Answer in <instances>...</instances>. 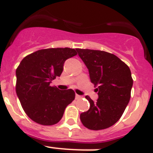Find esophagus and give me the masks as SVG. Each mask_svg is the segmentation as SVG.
I'll list each match as a JSON object with an SVG mask.
<instances>
[{
  "mask_svg": "<svg viewBox=\"0 0 153 153\" xmlns=\"http://www.w3.org/2000/svg\"><path fill=\"white\" fill-rule=\"evenodd\" d=\"M82 96L81 95H79V94H76V99H79V98H81Z\"/></svg>",
  "mask_w": 153,
  "mask_h": 153,
  "instance_id": "obj_1",
  "label": "esophagus"
}]
</instances>
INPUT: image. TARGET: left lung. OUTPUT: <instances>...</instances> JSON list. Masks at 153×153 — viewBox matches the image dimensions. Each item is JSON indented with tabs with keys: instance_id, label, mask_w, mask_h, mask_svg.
<instances>
[{
	"instance_id": "obj_1",
	"label": "left lung",
	"mask_w": 153,
	"mask_h": 153,
	"mask_svg": "<svg viewBox=\"0 0 153 153\" xmlns=\"http://www.w3.org/2000/svg\"><path fill=\"white\" fill-rule=\"evenodd\" d=\"M76 51L88 69L98 94L96 102L85 97L90 108L80 114V120L88 129H106L119 120L129 103L133 86L130 68L106 51L79 48Z\"/></svg>"
}]
</instances>
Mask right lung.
Returning a JSON list of instances; mask_svg holds the SVG:
<instances>
[{
	"label": "right lung",
	"instance_id": "1",
	"mask_svg": "<svg viewBox=\"0 0 153 153\" xmlns=\"http://www.w3.org/2000/svg\"><path fill=\"white\" fill-rule=\"evenodd\" d=\"M77 55L69 48L41 49L27 55L16 69V94L26 115L50 126L59 122L75 98L72 89L61 91L50 84L62 73L65 60Z\"/></svg>",
	"mask_w": 153,
	"mask_h": 153
}]
</instances>
